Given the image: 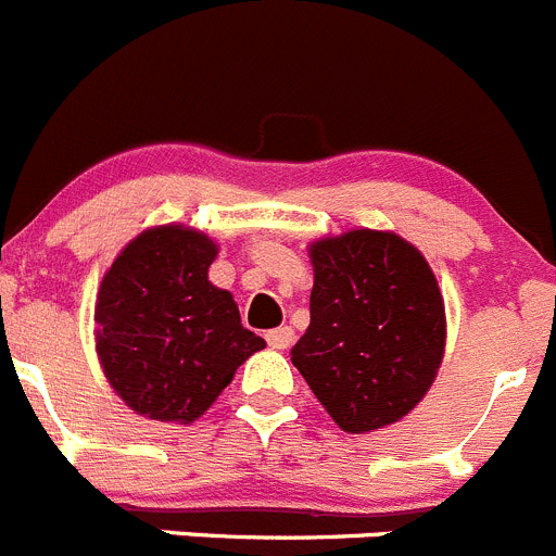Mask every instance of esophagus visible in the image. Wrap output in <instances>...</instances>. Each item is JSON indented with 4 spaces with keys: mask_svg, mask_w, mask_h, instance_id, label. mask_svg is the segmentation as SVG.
<instances>
[{
    "mask_svg": "<svg viewBox=\"0 0 556 556\" xmlns=\"http://www.w3.org/2000/svg\"><path fill=\"white\" fill-rule=\"evenodd\" d=\"M293 329H290V326H279V329H271L266 334V340H268V345H271V349H277V351H285V349H290V345H293Z\"/></svg>",
    "mask_w": 556,
    "mask_h": 556,
    "instance_id": "obj_1",
    "label": "esophagus"
}]
</instances>
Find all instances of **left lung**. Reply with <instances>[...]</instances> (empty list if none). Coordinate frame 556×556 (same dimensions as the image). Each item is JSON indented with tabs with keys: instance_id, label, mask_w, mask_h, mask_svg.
Instances as JSON below:
<instances>
[{
	"instance_id": "obj_1",
	"label": "left lung",
	"mask_w": 556,
	"mask_h": 556,
	"mask_svg": "<svg viewBox=\"0 0 556 556\" xmlns=\"http://www.w3.org/2000/svg\"><path fill=\"white\" fill-rule=\"evenodd\" d=\"M309 326L290 351L304 381L345 433L395 425L428 395L447 345L433 268L392 230L318 238Z\"/></svg>"
}]
</instances>
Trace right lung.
<instances>
[{
  "instance_id": "right-lung-1",
  "label": "right lung",
  "mask_w": 556,
  "mask_h": 556,
  "mask_svg": "<svg viewBox=\"0 0 556 556\" xmlns=\"http://www.w3.org/2000/svg\"><path fill=\"white\" fill-rule=\"evenodd\" d=\"M216 254L207 232L155 225L121 249L98 285V362L139 417L191 425L238 367L266 349L243 329L230 290L207 279Z\"/></svg>"
}]
</instances>
